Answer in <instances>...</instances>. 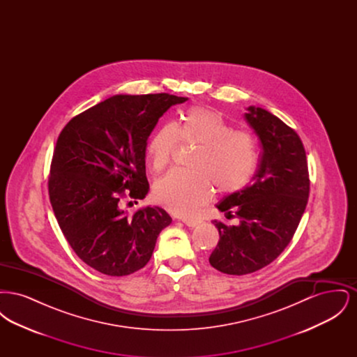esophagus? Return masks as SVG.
<instances>
[{"mask_svg": "<svg viewBox=\"0 0 357 357\" xmlns=\"http://www.w3.org/2000/svg\"><path fill=\"white\" fill-rule=\"evenodd\" d=\"M183 223L188 227H195L201 223V221H198V220H183Z\"/></svg>", "mask_w": 357, "mask_h": 357, "instance_id": "34e87169", "label": "esophagus"}]
</instances>
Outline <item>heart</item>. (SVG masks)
<instances>
[{
    "label": "heart",
    "instance_id": "b5f03b06",
    "mask_svg": "<svg viewBox=\"0 0 357 357\" xmlns=\"http://www.w3.org/2000/svg\"><path fill=\"white\" fill-rule=\"evenodd\" d=\"M178 140L198 146L188 160V171L174 170L153 185V201L179 217H192L211 195L233 194L246 186L257 166L255 139L234 131L221 114L192 107L178 124L163 123L147 143L153 171L165 170Z\"/></svg>",
    "mask_w": 357,
    "mask_h": 357
}]
</instances>
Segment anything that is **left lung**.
Returning a JSON list of instances; mask_svg holds the SVG:
<instances>
[{
	"label": "left lung",
	"instance_id": "left-lung-1",
	"mask_svg": "<svg viewBox=\"0 0 357 357\" xmlns=\"http://www.w3.org/2000/svg\"><path fill=\"white\" fill-rule=\"evenodd\" d=\"M243 115L261 142L253 183L225 197L217 208L238 225L213 221L220 231L208 258L226 274L257 272L284 252L305 211L309 174L300 136L269 111L250 105Z\"/></svg>",
	"mask_w": 357,
	"mask_h": 357
}]
</instances>
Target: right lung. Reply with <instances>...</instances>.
Segmentation results:
<instances>
[{"label": "right lung", "mask_w": 357, "mask_h": 357, "mask_svg": "<svg viewBox=\"0 0 357 357\" xmlns=\"http://www.w3.org/2000/svg\"><path fill=\"white\" fill-rule=\"evenodd\" d=\"M188 100L169 93L115 95L75 116L53 153L50 199L54 217L77 257L107 275L146 266L159 233L170 225L162 207L128 215L123 191L146 198L149 136L171 105Z\"/></svg>", "instance_id": "1"}]
</instances>
